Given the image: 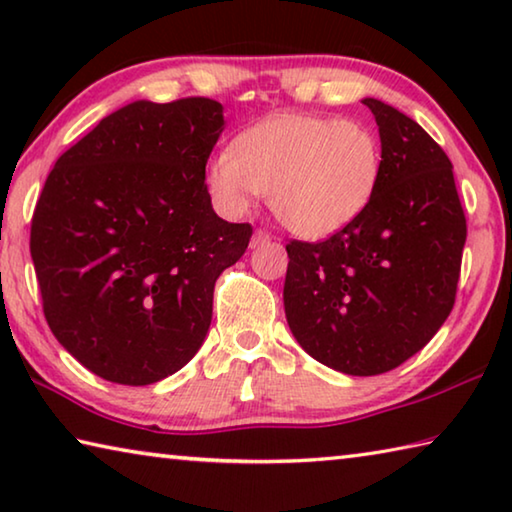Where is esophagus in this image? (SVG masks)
<instances>
[{"mask_svg": "<svg viewBox=\"0 0 512 512\" xmlns=\"http://www.w3.org/2000/svg\"><path fill=\"white\" fill-rule=\"evenodd\" d=\"M268 241H271V235H268L266 230H255L253 239H250V248H259V246L268 244Z\"/></svg>", "mask_w": 512, "mask_h": 512, "instance_id": "obj_1", "label": "esophagus"}]
</instances>
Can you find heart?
Wrapping results in <instances>:
<instances>
[{"instance_id": "b5f03b06", "label": "heart", "mask_w": 512, "mask_h": 512, "mask_svg": "<svg viewBox=\"0 0 512 512\" xmlns=\"http://www.w3.org/2000/svg\"><path fill=\"white\" fill-rule=\"evenodd\" d=\"M379 135L361 121L280 112L241 133L207 162L205 180L228 216L259 192L284 228L302 239L339 235L368 210L381 183Z\"/></svg>"}]
</instances>
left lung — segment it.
I'll return each instance as SVG.
<instances>
[{"label": "left lung", "mask_w": 512, "mask_h": 512, "mask_svg": "<svg viewBox=\"0 0 512 512\" xmlns=\"http://www.w3.org/2000/svg\"><path fill=\"white\" fill-rule=\"evenodd\" d=\"M361 101L379 128L381 183L339 235L287 246L284 314L309 357L370 377L400 366L443 327L467 228L445 151L404 112Z\"/></svg>", "instance_id": "8db88e82"}]
</instances>
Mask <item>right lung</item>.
Wrapping results in <instances>:
<instances>
[{"label": "right lung", "mask_w": 512, "mask_h": 512, "mask_svg": "<svg viewBox=\"0 0 512 512\" xmlns=\"http://www.w3.org/2000/svg\"><path fill=\"white\" fill-rule=\"evenodd\" d=\"M219 101H133L60 155L31 221L42 307L94 375L155 384L201 350L214 282L253 228L214 212L205 164Z\"/></svg>", "instance_id": "right-lung-1"}]
</instances>
